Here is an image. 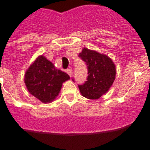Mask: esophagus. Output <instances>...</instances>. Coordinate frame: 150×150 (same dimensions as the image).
<instances>
[{"label":"esophagus","instance_id":"obj_1","mask_svg":"<svg viewBox=\"0 0 150 150\" xmlns=\"http://www.w3.org/2000/svg\"><path fill=\"white\" fill-rule=\"evenodd\" d=\"M66 72L68 73V75H69L70 77L71 76V75H72V70H71V68H68V69H67V70H66Z\"/></svg>","mask_w":150,"mask_h":150}]
</instances>
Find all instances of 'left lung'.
Here are the masks:
<instances>
[{
  "label": "left lung",
  "instance_id": "obj_1",
  "mask_svg": "<svg viewBox=\"0 0 150 150\" xmlns=\"http://www.w3.org/2000/svg\"><path fill=\"white\" fill-rule=\"evenodd\" d=\"M79 57L87 65L86 81L79 85L80 93L86 98L96 100L106 93L111 86L116 75L112 60L104 54L84 48ZM73 81H75L72 79Z\"/></svg>",
  "mask_w": 150,
  "mask_h": 150
}]
</instances>
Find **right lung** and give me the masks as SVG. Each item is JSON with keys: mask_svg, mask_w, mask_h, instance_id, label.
I'll list each match as a JSON object with an SVG mask.
<instances>
[{"mask_svg": "<svg viewBox=\"0 0 150 150\" xmlns=\"http://www.w3.org/2000/svg\"><path fill=\"white\" fill-rule=\"evenodd\" d=\"M70 77L45 57L40 56L31 64L25 75V83L30 93L43 103H50L56 98L62 83Z\"/></svg>", "mask_w": 150, "mask_h": 150, "instance_id": "right-lung-1", "label": "right lung"}]
</instances>
